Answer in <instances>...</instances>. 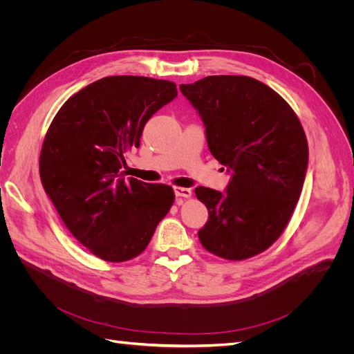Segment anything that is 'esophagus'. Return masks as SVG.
Returning a JSON list of instances; mask_svg holds the SVG:
<instances>
[{
	"label": "esophagus",
	"mask_w": 354,
	"mask_h": 354,
	"mask_svg": "<svg viewBox=\"0 0 354 354\" xmlns=\"http://www.w3.org/2000/svg\"><path fill=\"white\" fill-rule=\"evenodd\" d=\"M174 194L177 198H189L192 196V190L187 187H174Z\"/></svg>",
	"instance_id": "34e87169"
}]
</instances>
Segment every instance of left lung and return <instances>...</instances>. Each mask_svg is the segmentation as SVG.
Masks as SVG:
<instances>
[{
	"instance_id": "left-lung-1",
	"label": "left lung",
	"mask_w": 354,
	"mask_h": 354,
	"mask_svg": "<svg viewBox=\"0 0 354 354\" xmlns=\"http://www.w3.org/2000/svg\"><path fill=\"white\" fill-rule=\"evenodd\" d=\"M180 91L230 174L224 192L195 189L208 209L199 241L226 260L250 259L281 236L301 194L308 164L303 127L279 94L250 77L212 75Z\"/></svg>"
}]
</instances>
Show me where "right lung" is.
<instances>
[{"label": "right lung", "mask_w": 354, "mask_h": 354, "mask_svg": "<svg viewBox=\"0 0 354 354\" xmlns=\"http://www.w3.org/2000/svg\"><path fill=\"white\" fill-rule=\"evenodd\" d=\"M177 97L174 82L120 75L73 94L53 120L39 156L46 194L69 232L99 259L142 254L174 202L167 185L124 178V153Z\"/></svg>", "instance_id": "1"}]
</instances>
